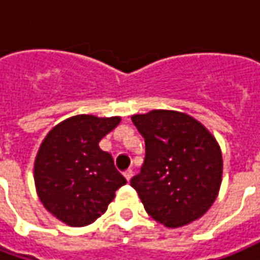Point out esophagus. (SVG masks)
<instances>
[{
	"label": "esophagus",
	"instance_id": "esophagus-1",
	"mask_svg": "<svg viewBox=\"0 0 260 260\" xmlns=\"http://www.w3.org/2000/svg\"><path fill=\"white\" fill-rule=\"evenodd\" d=\"M125 178H126V181H131V178H132V175H134V171L132 170H126L124 173Z\"/></svg>",
	"mask_w": 260,
	"mask_h": 260
}]
</instances>
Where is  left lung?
Here are the masks:
<instances>
[{
  "label": "left lung",
  "instance_id": "left-lung-1",
  "mask_svg": "<svg viewBox=\"0 0 260 260\" xmlns=\"http://www.w3.org/2000/svg\"><path fill=\"white\" fill-rule=\"evenodd\" d=\"M145 138L141 173L131 180L147 214L169 229L202 217L217 198L223 157L214 136L191 115L152 110L132 115Z\"/></svg>",
  "mask_w": 260,
  "mask_h": 260
}]
</instances>
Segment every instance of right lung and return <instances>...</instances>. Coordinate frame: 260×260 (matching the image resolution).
Returning <instances> with one entry per match:
<instances>
[{
	"instance_id": "right-lung-1",
	"label": "right lung",
	"mask_w": 260,
	"mask_h": 260,
	"mask_svg": "<svg viewBox=\"0 0 260 260\" xmlns=\"http://www.w3.org/2000/svg\"><path fill=\"white\" fill-rule=\"evenodd\" d=\"M119 121V117L80 114L55 125L42 142L35 160L37 195L62 223L71 227L91 224L126 184L111 154L99 146Z\"/></svg>"
}]
</instances>
